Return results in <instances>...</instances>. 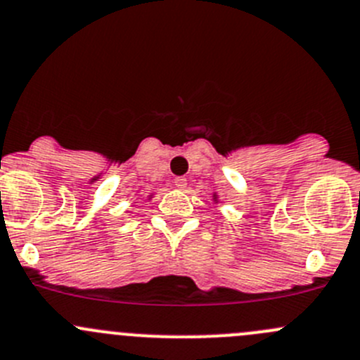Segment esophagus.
<instances>
[{
    "mask_svg": "<svg viewBox=\"0 0 360 360\" xmlns=\"http://www.w3.org/2000/svg\"><path fill=\"white\" fill-rule=\"evenodd\" d=\"M174 184H176V188H179V190H184V188H186V177H176V179H174Z\"/></svg>",
    "mask_w": 360,
    "mask_h": 360,
    "instance_id": "34e87169",
    "label": "esophagus"
}]
</instances>
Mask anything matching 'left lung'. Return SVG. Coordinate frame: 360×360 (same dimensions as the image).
Segmentation results:
<instances>
[{"label": "left lung", "mask_w": 360, "mask_h": 360, "mask_svg": "<svg viewBox=\"0 0 360 360\" xmlns=\"http://www.w3.org/2000/svg\"><path fill=\"white\" fill-rule=\"evenodd\" d=\"M212 200H214V202H218V195H216V193L212 195Z\"/></svg>", "instance_id": "1"}]
</instances>
